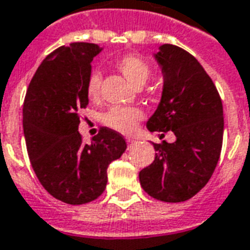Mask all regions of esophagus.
<instances>
[{"instance_id": "esophagus-1", "label": "esophagus", "mask_w": 250, "mask_h": 250, "mask_svg": "<svg viewBox=\"0 0 250 250\" xmlns=\"http://www.w3.org/2000/svg\"><path fill=\"white\" fill-rule=\"evenodd\" d=\"M126 143L129 144V145H133V144H136V140H132V138H127Z\"/></svg>"}]
</instances>
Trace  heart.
<instances>
[{
    "label": "heart",
    "mask_w": 250,
    "mask_h": 250,
    "mask_svg": "<svg viewBox=\"0 0 250 250\" xmlns=\"http://www.w3.org/2000/svg\"><path fill=\"white\" fill-rule=\"evenodd\" d=\"M116 66L125 76L127 81L136 86H141L146 83L152 73L150 65L144 58L136 54H126L118 58ZM100 87H101V76L100 73L93 72L89 76L86 83L87 97L96 100L100 96ZM144 117H145L144 110L137 106H113L105 113L104 124L116 132L130 134L137 129L138 124L143 121Z\"/></svg>",
    "instance_id": "b5f03b06"
}]
</instances>
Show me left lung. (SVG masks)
I'll use <instances>...</instances> for the list:
<instances>
[{
    "instance_id": "obj_1",
    "label": "left lung",
    "mask_w": 250,
    "mask_h": 250,
    "mask_svg": "<svg viewBox=\"0 0 250 250\" xmlns=\"http://www.w3.org/2000/svg\"><path fill=\"white\" fill-rule=\"evenodd\" d=\"M156 60L163 67L164 92L146 126L150 132L172 130L177 140L153 144L156 157L140 172V183L156 200L187 201L207 185L221 154V97L201 63L187 50L165 43Z\"/></svg>"
}]
</instances>
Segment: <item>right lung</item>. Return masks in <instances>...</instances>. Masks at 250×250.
Segmentation results:
<instances>
[{"label":"right lung","mask_w":250,"mask_h":250,"mask_svg":"<svg viewBox=\"0 0 250 250\" xmlns=\"http://www.w3.org/2000/svg\"><path fill=\"white\" fill-rule=\"evenodd\" d=\"M96 43L74 42L49 54L29 83L22 109L26 149L45 190L70 205L98 198L109 164L123 156L125 138L101 126L92 144L78 133L80 110L89 103L86 83Z\"/></svg>","instance_id":"add662e5"}]
</instances>
